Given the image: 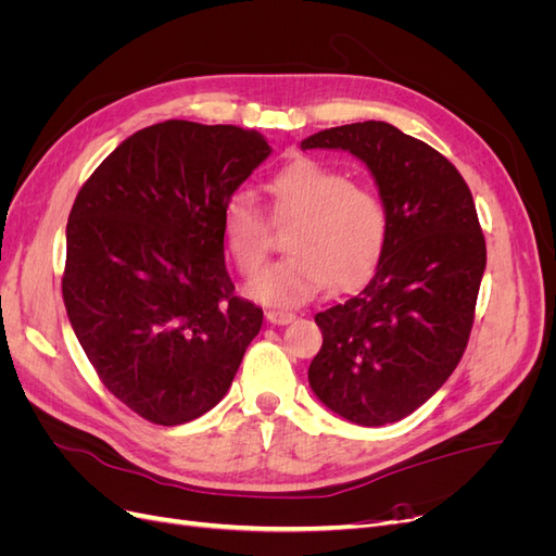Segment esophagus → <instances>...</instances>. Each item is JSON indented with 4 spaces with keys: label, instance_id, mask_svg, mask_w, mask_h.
Wrapping results in <instances>:
<instances>
[{
    "label": "esophagus",
    "instance_id": "1",
    "mask_svg": "<svg viewBox=\"0 0 556 556\" xmlns=\"http://www.w3.org/2000/svg\"><path fill=\"white\" fill-rule=\"evenodd\" d=\"M294 313H290V311H266V319L271 325H278V327H282V325H290V323H294Z\"/></svg>",
    "mask_w": 556,
    "mask_h": 556
}]
</instances>
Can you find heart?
<instances>
[{"label":"heart","mask_w":556,"mask_h":556,"mask_svg":"<svg viewBox=\"0 0 556 556\" xmlns=\"http://www.w3.org/2000/svg\"><path fill=\"white\" fill-rule=\"evenodd\" d=\"M266 192L274 220H294L285 243L290 257L252 282L250 296L268 306H299L329 282L352 288L371 274L387 237V213L368 185L301 157L268 178ZM223 239L243 276L262 271L271 250V223L248 192L225 201Z\"/></svg>","instance_id":"heart-1"}]
</instances>
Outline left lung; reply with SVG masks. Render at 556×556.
<instances>
[{"label":"left lung","mask_w":556,"mask_h":556,"mask_svg":"<svg viewBox=\"0 0 556 556\" xmlns=\"http://www.w3.org/2000/svg\"><path fill=\"white\" fill-rule=\"evenodd\" d=\"M313 148L368 166L387 237L371 280L315 315L311 390L350 422L392 425L441 390L466 350L486 264L473 194L439 150L390 123L317 131L301 141Z\"/></svg>","instance_id":"obj_1"}]
</instances>
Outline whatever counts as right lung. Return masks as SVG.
Instances as JSON below:
<instances>
[{"label":"right lung","mask_w":556,"mask_h":556,"mask_svg":"<svg viewBox=\"0 0 556 556\" xmlns=\"http://www.w3.org/2000/svg\"><path fill=\"white\" fill-rule=\"evenodd\" d=\"M268 155L255 129L166 121L117 146L74 201L66 315L106 390L148 422L220 403L262 329L233 294L223 206Z\"/></svg>","instance_id":"right-lung-1"}]
</instances>
